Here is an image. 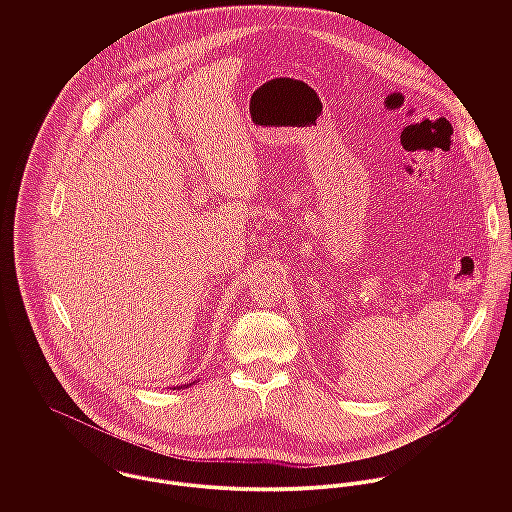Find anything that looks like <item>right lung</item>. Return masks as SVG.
Here are the masks:
<instances>
[{
  "mask_svg": "<svg viewBox=\"0 0 512 512\" xmlns=\"http://www.w3.org/2000/svg\"><path fill=\"white\" fill-rule=\"evenodd\" d=\"M187 386H191V384H185V386H179V388H187Z\"/></svg>",
  "mask_w": 512,
  "mask_h": 512,
  "instance_id": "obj_1",
  "label": "right lung"
}]
</instances>
